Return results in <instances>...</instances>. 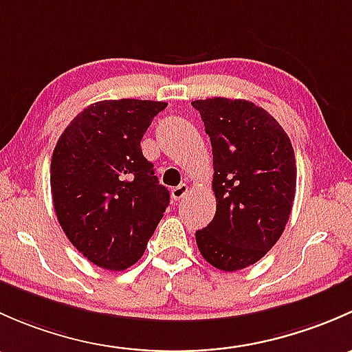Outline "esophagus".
Instances as JSON below:
<instances>
[{
    "label": "esophagus",
    "instance_id": "34e87169",
    "mask_svg": "<svg viewBox=\"0 0 352 352\" xmlns=\"http://www.w3.org/2000/svg\"><path fill=\"white\" fill-rule=\"evenodd\" d=\"M188 191H190V188H188L186 183H181L179 186H175L171 190V197L175 198V200H181V198L184 197V195H188Z\"/></svg>",
    "mask_w": 352,
    "mask_h": 352
}]
</instances>
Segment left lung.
Here are the masks:
<instances>
[{
    "label": "left lung",
    "mask_w": 352,
    "mask_h": 352,
    "mask_svg": "<svg viewBox=\"0 0 352 352\" xmlns=\"http://www.w3.org/2000/svg\"><path fill=\"white\" fill-rule=\"evenodd\" d=\"M212 142L217 212L195 234L201 256L222 271L257 263L283 234L296 188L289 137L248 100H195Z\"/></svg>",
    "instance_id": "1"
}]
</instances>
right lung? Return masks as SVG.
<instances>
[{"instance_id":"add662e5","label":"right lung","mask_w":352,"mask_h":352,"mask_svg":"<svg viewBox=\"0 0 352 352\" xmlns=\"http://www.w3.org/2000/svg\"><path fill=\"white\" fill-rule=\"evenodd\" d=\"M164 101L104 100L78 113L57 140L50 190L71 244L110 271L135 264L169 205L140 140Z\"/></svg>"}]
</instances>
